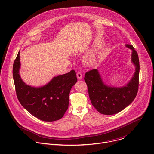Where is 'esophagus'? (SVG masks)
Segmentation results:
<instances>
[{
	"label": "esophagus",
	"instance_id": "1",
	"mask_svg": "<svg viewBox=\"0 0 154 154\" xmlns=\"http://www.w3.org/2000/svg\"><path fill=\"white\" fill-rule=\"evenodd\" d=\"M77 79H79V80L82 79V73H81V72H77Z\"/></svg>",
	"mask_w": 154,
	"mask_h": 154
}]
</instances>
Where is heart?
Here are the masks:
<instances>
[{"mask_svg":"<svg viewBox=\"0 0 154 154\" xmlns=\"http://www.w3.org/2000/svg\"><path fill=\"white\" fill-rule=\"evenodd\" d=\"M96 61V55L94 53H91L88 55L84 59V61L87 64H92Z\"/></svg>","mask_w":154,"mask_h":154,"instance_id":"1","label":"heart"}]
</instances>
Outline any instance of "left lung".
Segmentation results:
<instances>
[{
    "instance_id": "left-lung-1",
    "label": "left lung",
    "mask_w": 154,
    "mask_h": 154,
    "mask_svg": "<svg viewBox=\"0 0 154 154\" xmlns=\"http://www.w3.org/2000/svg\"><path fill=\"white\" fill-rule=\"evenodd\" d=\"M132 50L131 61L135 66V74L131 80L121 88L111 87L103 82L96 69L86 72L84 80L93 106L101 114H116L128 106L135 99L138 90L140 62L137 52L132 45H126Z\"/></svg>"
}]
</instances>
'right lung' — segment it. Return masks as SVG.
Masks as SVG:
<instances>
[{
    "label": "right lung",
    "instance_id": "obj_1",
    "mask_svg": "<svg viewBox=\"0 0 154 154\" xmlns=\"http://www.w3.org/2000/svg\"><path fill=\"white\" fill-rule=\"evenodd\" d=\"M19 55L20 52L13 63V76L20 103L41 121L52 122L61 119L68 109L71 88L77 81L75 71L54 77L46 85L35 88L26 85L20 77Z\"/></svg>",
    "mask_w": 154,
    "mask_h": 154
}]
</instances>
